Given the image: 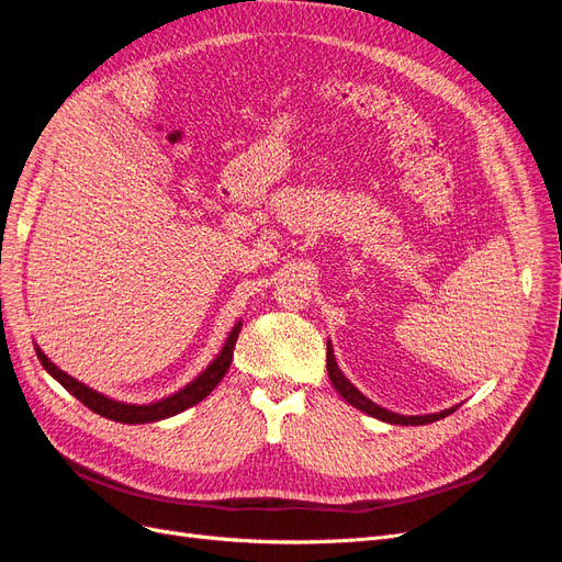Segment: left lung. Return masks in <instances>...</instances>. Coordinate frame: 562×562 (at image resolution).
<instances>
[{"label": "left lung", "instance_id": "8db88e82", "mask_svg": "<svg viewBox=\"0 0 562 562\" xmlns=\"http://www.w3.org/2000/svg\"><path fill=\"white\" fill-rule=\"evenodd\" d=\"M328 378H330V382H333V386L337 389V394L342 396L347 403H351L356 411H361V413H366V415H370V417H378V419H382V422H389V424H411V427H419V424H431V422H436V419H443L446 415H450V413H454L457 411V405L454 407H450V411H440V413H431V415H398V413H391V411H386V407H380L378 403H372L370 398H366L359 389H356L345 375H342V370L337 368V363H335V353H333V345L328 342Z\"/></svg>", "mask_w": 562, "mask_h": 562}]
</instances>
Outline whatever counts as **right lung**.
Returning <instances> with one entry per match:
<instances>
[{
	"label": "right lung",
	"instance_id": "obj_1",
	"mask_svg": "<svg viewBox=\"0 0 562 562\" xmlns=\"http://www.w3.org/2000/svg\"><path fill=\"white\" fill-rule=\"evenodd\" d=\"M239 330H241V321L232 328L229 337L225 339L223 349H220V353L215 356L213 363L206 370H203L196 380H192L190 384L182 386L180 391H176L173 396H166V398H161L157 403H147V405H135V403H122V401L108 398V396L100 394V391H95V389L87 386L83 382L67 375V372L60 370L56 363H50L48 356L37 345H35V351H37V359H40V363L44 366V370L48 372V375L54 378V380H58L67 391H70V394L77 401H81L83 405H87L89 411L98 413L100 417H108L112 422L147 424V422H159V419H166V417H173V415L187 411V407L196 405L199 401H203V398L211 394V391L217 386V382L223 380L225 372L229 370Z\"/></svg>",
	"mask_w": 562,
	"mask_h": 562
}]
</instances>
